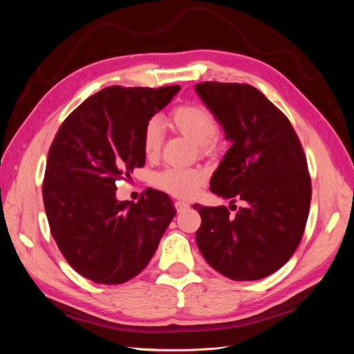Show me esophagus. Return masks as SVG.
<instances>
[{
    "label": "esophagus",
    "instance_id": "obj_1",
    "mask_svg": "<svg viewBox=\"0 0 354 354\" xmlns=\"http://www.w3.org/2000/svg\"><path fill=\"white\" fill-rule=\"evenodd\" d=\"M174 207H176V209H177L178 212H181V211H185V209L189 208V203L185 202V201H177V202L174 203Z\"/></svg>",
    "mask_w": 354,
    "mask_h": 354
}]
</instances>
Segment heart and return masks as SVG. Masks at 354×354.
<instances>
[{"label":"heart","mask_w":354,"mask_h":354,"mask_svg":"<svg viewBox=\"0 0 354 354\" xmlns=\"http://www.w3.org/2000/svg\"><path fill=\"white\" fill-rule=\"evenodd\" d=\"M169 125L178 134L198 145L202 153L217 149L218 122L207 108L199 104H181L169 115ZM143 152L155 158L162 145V130L156 121H149L142 137ZM205 173L199 168H168L156 176V185L177 198H192L205 183Z\"/></svg>","instance_id":"obj_1"}]
</instances>
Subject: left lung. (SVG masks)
I'll return each mask as SVG.
<instances>
[{
	"label": "left lung",
	"instance_id": "1",
	"mask_svg": "<svg viewBox=\"0 0 354 354\" xmlns=\"http://www.w3.org/2000/svg\"><path fill=\"white\" fill-rule=\"evenodd\" d=\"M196 93L232 142L211 177V192L232 203L201 207L196 243L203 259L233 281L279 270L303 238L312 181L303 146L288 118L250 84L202 82Z\"/></svg>",
	"mask_w": 354,
	"mask_h": 354
}]
</instances>
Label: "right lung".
Returning a JSON list of instances; mask_svg holds the SVG:
<instances>
[{
	"label": "right lung",
	"instance_id": "1",
	"mask_svg": "<svg viewBox=\"0 0 354 354\" xmlns=\"http://www.w3.org/2000/svg\"><path fill=\"white\" fill-rule=\"evenodd\" d=\"M180 85L103 88L75 109L53 140L42 199L66 261L87 279L120 285L140 273L176 216L164 192L116 199V181L146 162L142 137Z\"/></svg>",
	"mask_w": 354,
	"mask_h": 354
}]
</instances>
